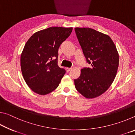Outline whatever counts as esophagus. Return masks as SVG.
<instances>
[{"label": "esophagus", "mask_w": 135, "mask_h": 135, "mask_svg": "<svg viewBox=\"0 0 135 135\" xmlns=\"http://www.w3.org/2000/svg\"><path fill=\"white\" fill-rule=\"evenodd\" d=\"M71 69H72L71 68H68L67 67V68H66V71H67V72H69Z\"/></svg>", "instance_id": "obj_1"}]
</instances>
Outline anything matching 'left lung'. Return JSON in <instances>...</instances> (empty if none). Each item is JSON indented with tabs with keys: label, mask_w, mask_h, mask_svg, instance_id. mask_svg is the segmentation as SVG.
Here are the masks:
<instances>
[{
	"label": "left lung",
	"mask_w": 135,
	"mask_h": 135,
	"mask_svg": "<svg viewBox=\"0 0 135 135\" xmlns=\"http://www.w3.org/2000/svg\"><path fill=\"white\" fill-rule=\"evenodd\" d=\"M87 62L90 68L81 70L74 80L77 90L88 99L99 97L106 92L117 74L119 56L109 36L90 28H74Z\"/></svg>",
	"instance_id": "1"
}]
</instances>
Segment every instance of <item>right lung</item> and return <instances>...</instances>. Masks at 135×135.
Masks as SVG:
<instances>
[{"instance_id": "right-lung-1", "label": "right lung", "mask_w": 135, "mask_h": 135, "mask_svg": "<svg viewBox=\"0 0 135 135\" xmlns=\"http://www.w3.org/2000/svg\"><path fill=\"white\" fill-rule=\"evenodd\" d=\"M72 30L49 27L34 33L26 43L20 59L21 72L33 92L45 95L58 88L65 73L58 65V49Z\"/></svg>"}]
</instances>
